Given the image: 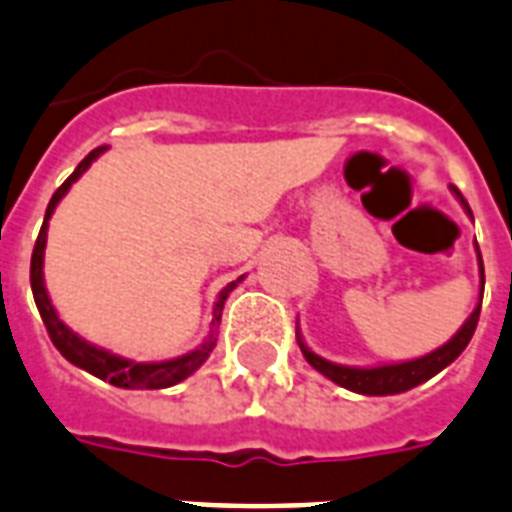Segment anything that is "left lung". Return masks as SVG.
<instances>
[{
	"instance_id": "left-lung-1",
	"label": "left lung",
	"mask_w": 512,
	"mask_h": 512,
	"mask_svg": "<svg viewBox=\"0 0 512 512\" xmlns=\"http://www.w3.org/2000/svg\"><path fill=\"white\" fill-rule=\"evenodd\" d=\"M454 198L462 204V209L467 212V217L473 220V212L470 206L462 198V193L456 190L454 185L448 187ZM475 252H478V271H481V298H478V306L473 308V314L464 319V325L456 330L451 338H448L443 346H438L435 351H429L424 357H416V360H400V362H381V365H338V362H330L325 357H319L317 351L308 349V343L303 341V335L298 330V343L303 357L314 370H319L322 376L330 378L333 384L349 389V392H357V395L368 397H384V395H400V392H408L413 386L424 384L432 376H438L440 370L448 368L451 362L467 349V343L473 338L475 327H478V317H481V300H483V260L481 249L475 244Z\"/></svg>"
}]
</instances>
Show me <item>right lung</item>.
I'll return each instance as SVG.
<instances>
[{
    "label": "right lung",
    "mask_w": 512,
    "mask_h": 512,
    "mask_svg": "<svg viewBox=\"0 0 512 512\" xmlns=\"http://www.w3.org/2000/svg\"><path fill=\"white\" fill-rule=\"evenodd\" d=\"M104 152H107V147H96L93 152H88L83 161H80V166L69 174V179H66L64 185L58 187L56 193H53V198H50L48 212H45V222H42L37 244H34V255H31V292H34V303H37L39 308V317H42V322L48 327L53 346H56L72 365L83 368L85 373H91V376L101 378V381H109L112 386H120V389H169V386L185 381L187 376H193L195 370L209 360V354H212V349L217 346V327H220L222 319V306H225V300H228L230 292L239 287V282H244V276H239L236 282H230L228 287H222L217 300H214L212 325H209V335L204 338V343H198L193 351L179 354V357H171V360H128V357H120L115 351L101 349L96 343L85 341L80 333H74L72 327L58 317L56 306H53V300H50L48 295V287H45V271H42V268H45V247H48V225L53 212H56V206L61 204V198L69 193V187L83 177L85 171L91 169V163L96 161V158H101Z\"/></svg>",
    "instance_id": "add662e5"
}]
</instances>
